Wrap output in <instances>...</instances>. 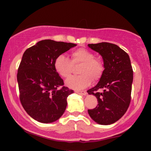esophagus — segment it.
Here are the masks:
<instances>
[{
	"instance_id": "esophagus-1",
	"label": "esophagus",
	"mask_w": 151,
	"mask_h": 151,
	"mask_svg": "<svg viewBox=\"0 0 151 151\" xmlns=\"http://www.w3.org/2000/svg\"><path fill=\"white\" fill-rule=\"evenodd\" d=\"M75 92L77 93H80V94H82V95H86V93H87L86 91H76Z\"/></svg>"
}]
</instances>
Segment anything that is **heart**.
I'll return each instance as SVG.
<instances>
[{
  "instance_id": "b5f03b06",
  "label": "heart",
  "mask_w": 151,
  "mask_h": 151,
  "mask_svg": "<svg viewBox=\"0 0 151 151\" xmlns=\"http://www.w3.org/2000/svg\"><path fill=\"white\" fill-rule=\"evenodd\" d=\"M79 66L78 73L79 75L73 76L66 80V85L70 89H81L91 83V79L97 81L103 75L104 65L100 59L95 58L92 52L79 48L71 52L70 60L64 55H60L55 58L54 68L59 76L67 78L71 75L72 67Z\"/></svg>"
}]
</instances>
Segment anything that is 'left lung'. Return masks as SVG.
Returning <instances> with one entry per match:
<instances>
[{
  "label": "left lung",
  "instance_id": "1",
  "mask_svg": "<svg viewBox=\"0 0 151 151\" xmlns=\"http://www.w3.org/2000/svg\"><path fill=\"white\" fill-rule=\"evenodd\" d=\"M88 46L101 55L104 65L99 83L87 91L98 101L97 106L89 109L88 113L97 124L109 125L124 115L131 102L133 72L131 60L124 50L112 43L100 42Z\"/></svg>",
  "mask_w": 151,
  "mask_h": 151
}]
</instances>
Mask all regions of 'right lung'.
I'll return each mask as SVG.
<instances>
[{
  "instance_id": "add662e5",
  "label": "right lung",
  "mask_w": 151,
  "mask_h": 151,
  "mask_svg": "<svg viewBox=\"0 0 151 151\" xmlns=\"http://www.w3.org/2000/svg\"><path fill=\"white\" fill-rule=\"evenodd\" d=\"M77 45L44 40L27 49L19 65L18 79L20 100L25 111L35 120L48 124L62 116L67 98L73 90L54 68L55 58Z\"/></svg>"
}]
</instances>
